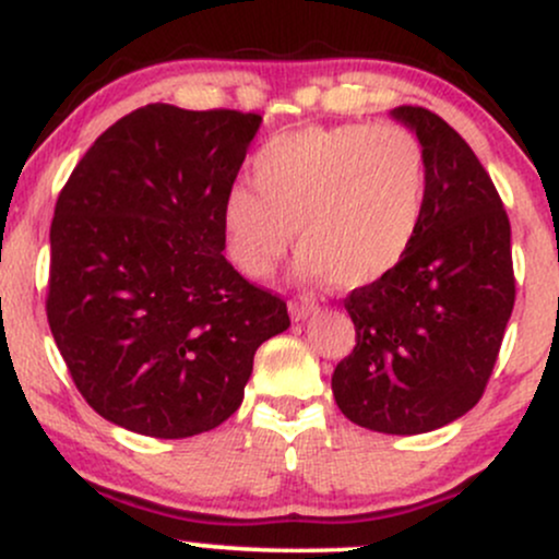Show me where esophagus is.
<instances>
[{
	"label": "esophagus",
	"mask_w": 559,
	"mask_h": 559,
	"mask_svg": "<svg viewBox=\"0 0 559 559\" xmlns=\"http://www.w3.org/2000/svg\"><path fill=\"white\" fill-rule=\"evenodd\" d=\"M316 299L312 297H299V299H292L288 301V316L294 320H305L307 316H312L316 312Z\"/></svg>",
	"instance_id": "obj_1"
}]
</instances>
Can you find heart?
Returning <instances> with one entry per match:
<instances>
[{
    "label": "heart",
    "mask_w": 559,
    "mask_h": 559,
    "mask_svg": "<svg viewBox=\"0 0 559 559\" xmlns=\"http://www.w3.org/2000/svg\"><path fill=\"white\" fill-rule=\"evenodd\" d=\"M254 191L223 202L226 249L249 278L278 265L294 234L299 271L357 288L394 271L413 247L428 191V155L400 123L307 126L252 159Z\"/></svg>",
    "instance_id": "b5f03b06"
}]
</instances>
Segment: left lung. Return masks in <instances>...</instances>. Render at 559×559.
<instances>
[{
    "mask_svg": "<svg viewBox=\"0 0 559 559\" xmlns=\"http://www.w3.org/2000/svg\"><path fill=\"white\" fill-rule=\"evenodd\" d=\"M394 118L428 155L426 207L394 271L346 294L355 349L331 378L338 409L381 433H426L484 396L515 305L510 217L467 141L426 107Z\"/></svg>",
    "mask_w": 559,
    "mask_h": 559,
    "instance_id": "8db88e82",
    "label": "left lung"
}]
</instances>
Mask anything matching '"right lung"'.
Segmentation results:
<instances>
[{"instance_id": "obj_1", "label": "right lung", "mask_w": 559, "mask_h": 559, "mask_svg": "<svg viewBox=\"0 0 559 559\" xmlns=\"http://www.w3.org/2000/svg\"><path fill=\"white\" fill-rule=\"evenodd\" d=\"M260 115L146 105L62 186L47 320L75 389L115 426L186 439L239 409L286 301L223 258V202Z\"/></svg>"}]
</instances>
